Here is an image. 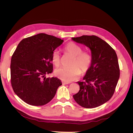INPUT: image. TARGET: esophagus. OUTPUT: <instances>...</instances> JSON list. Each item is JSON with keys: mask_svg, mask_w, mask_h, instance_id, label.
I'll list each match as a JSON object with an SVG mask.
<instances>
[{"mask_svg": "<svg viewBox=\"0 0 133 133\" xmlns=\"http://www.w3.org/2000/svg\"><path fill=\"white\" fill-rule=\"evenodd\" d=\"M62 84H63V85H65V84H69V83L62 81Z\"/></svg>", "mask_w": 133, "mask_h": 133, "instance_id": "1", "label": "esophagus"}]
</instances>
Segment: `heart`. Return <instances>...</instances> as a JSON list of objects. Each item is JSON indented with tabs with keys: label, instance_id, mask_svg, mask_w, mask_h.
I'll return each instance as SVG.
<instances>
[{
	"label": "heart",
	"instance_id": "obj_1",
	"mask_svg": "<svg viewBox=\"0 0 133 133\" xmlns=\"http://www.w3.org/2000/svg\"><path fill=\"white\" fill-rule=\"evenodd\" d=\"M65 53L73 57L72 65L69 68H61L55 70L56 76L63 81L70 82L77 80L81 74L85 73L89 69L92 63L91 54L87 51H82L80 45L73 42L68 43L64 48ZM51 62L56 67L60 65V59L59 52L54 50L51 54ZM81 69L80 70L79 69Z\"/></svg>",
	"mask_w": 133,
	"mask_h": 133
}]
</instances>
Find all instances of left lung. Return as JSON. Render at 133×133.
Here are the masks:
<instances>
[{
	"label": "left lung",
	"mask_w": 133,
	"mask_h": 133,
	"mask_svg": "<svg viewBox=\"0 0 133 133\" xmlns=\"http://www.w3.org/2000/svg\"><path fill=\"white\" fill-rule=\"evenodd\" d=\"M71 39L89 48L92 57L91 65L83 78L84 81L77 82L80 90L73 98L85 108L102 105L112 97L119 79L117 55L109 44L95 35H83Z\"/></svg>",
	"instance_id": "obj_1"
}]
</instances>
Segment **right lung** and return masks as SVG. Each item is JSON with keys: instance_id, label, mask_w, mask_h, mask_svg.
Returning <instances> with one entry per match:
<instances>
[{"instance_id": "add662e5", "label": "right lung", "mask_w": 133, "mask_h": 133, "mask_svg": "<svg viewBox=\"0 0 133 133\" xmlns=\"http://www.w3.org/2000/svg\"><path fill=\"white\" fill-rule=\"evenodd\" d=\"M63 42L40 33L23 39L18 44L11 59V84L15 93L26 103L45 105L62 85L58 78L45 76L53 71L52 53Z\"/></svg>"}]
</instances>
